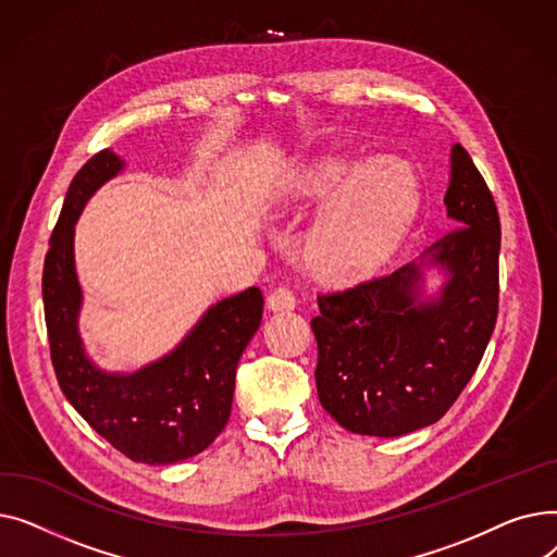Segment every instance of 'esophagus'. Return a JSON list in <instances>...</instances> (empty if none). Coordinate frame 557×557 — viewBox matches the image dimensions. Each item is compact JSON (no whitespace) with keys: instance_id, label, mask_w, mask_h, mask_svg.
<instances>
[{"instance_id":"obj_1","label":"esophagus","mask_w":557,"mask_h":557,"mask_svg":"<svg viewBox=\"0 0 557 557\" xmlns=\"http://www.w3.org/2000/svg\"><path fill=\"white\" fill-rule=\"evenodd\" d=\"M267 307H269V311H294L296 309V296H294V290H288L286 286H280V288H275L273 294H269V298H267Z\"/></svg>"}]
</instances>
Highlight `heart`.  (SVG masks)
Masks as SVG:
<instances>
[{
  "instance_id": "heart-1",
  "label": "heart",
  "mask_w": 557,
  "mask_h": 557,
  "mask_svg": "<svg viewBox=\"0 0 557 557\" xmlns=\"http://www.w3.org/2000/svg\"><path fill=\"white\" fill-rule=\"evenodd\" d=\"M330 197L305 242V261L318 280L347 284L372 273L391 255L420 208V181L401 162L363 166L325 160L284 185L277 210L300 214Z\"/></svg>"
}]
</instances>
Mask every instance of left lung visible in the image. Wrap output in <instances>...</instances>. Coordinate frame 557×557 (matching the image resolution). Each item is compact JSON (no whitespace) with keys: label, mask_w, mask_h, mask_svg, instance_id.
I'll return each mask as SVG.
<instances>
[{"label":"left lung","mask_w":557,"mask_h":557,"mask_svg":"<svg viewBox=\"0 0 557 557\" xmlns=\"http://www.w3.org/2000/svg\"><path fill=\"white\" fill-rule=\"evenodd\" d=\"M445 205L456 227L418 259L318 298V399L347 431L395 437L437 422L483 359L499 311L502 225L460 144ZM426 270L446 275L433 295Z\"/></svg>","instance_id":"1"}]
</instances>
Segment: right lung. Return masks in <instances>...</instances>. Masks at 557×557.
Returning a JSON list of instances; mask_svg holds the SVG:
<instances>
[{"label": "right lung", "mask_w": 557, "mask_h": 557, "mask_svg": "<svg viewBox=\"0 0 557 557\" xmlns=\"http://www.w3.org/2000/svg\"><path fill=\"white\" fill-rule=\"evenodd\" d=\"M124 166L106 149L74 175L45 257V323L55 379L78 416L131 460L169 465L208 449L227 424L234 374L259 330L263 296L250 286L219 300L169 355L135 372L99 368L78 332L83 290L74 225L85 202Z\"/></svg>", "instance_id": "obj_1"}]
</instances>
